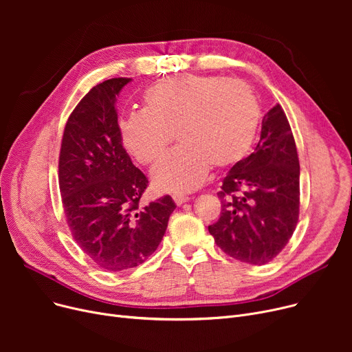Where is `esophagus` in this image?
Wrapping results in <instances>:
<instances>
[{
	"mask_svg": "<svg viewBox=\"0 0 352 352\" xmlns=\"http://www.w3.org/2000/svg\"><path fill=\"white\" fill-rule=\"evenodd\" d=\"M173 199H174V202L177 206H181V204H184V202H187L190 198L187 197V195H181V194H175V195H173Z\"/></svg>",
	"mask_w": 352,
	"mask_h": 352,
	"instance_id": "obj_1",
	"label": "esophagus"
}]
</instances>
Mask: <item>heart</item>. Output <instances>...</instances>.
Instances as JSON below:
<instances>
[{
    "label": "heart",
    "instance_id": "heart-1",
    "mask_svg": "<svg viewBox=\"0 0 352 352\" xmlns=\"http://www.w3.org/2000/svg\"><path fill=\"white\" fill-rule=\"evenodd\" d=\"M144 111L120 122L125 150L141 164L158 161L175 138L179 145L153 171L158 191L188 192L204 182L210 164L228 166L245 157L260 122L251 88L223 77L178 76L144 92Z\"/></svg>",
    "mask_w": 352,
    "mask_h": 352
}]
</instances>
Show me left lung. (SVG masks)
<instances>
[{
	"label": "left lung",
	"instance_id": "left-lung-1",
	"mask_svg": "<svg viewBox=\"0 0 352 352\" xmlns=\"http://www.w3.org/2000/svg\"><path fill=\"white\" fill-rule=\"evenodd\" d=\"M218 198L221 217L208 231L227 255L263 265L288 244L300 214V161L280 104L264 116L254 153L230 170Z\"/></svg>",
	"mask_w": 352,
	"mask_h": 352
}]
</instances>
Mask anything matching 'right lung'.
I'll use <instances>...</instances> for the list:
<instances>
[{"label": "right lung", "mask_w": 352, "mask_h": 352, "mask_svg": "<svg viewBox=\"0 0 352 352\" xmlns=\"http://www.w3.org/2000/svg\"><path fill=\"white\" fill-rule=\"evenodd\" d=\"M131 78H111L72 111L63 135L58 178L71 234L98 267L142 264L160 245L175 202L165 195L141 207L146 177L122 146L117 96Z\"/></svg>", "instance_id": "obj_1"}]
</instances>
